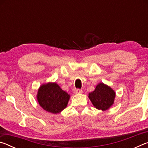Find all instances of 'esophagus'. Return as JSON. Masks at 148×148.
Returning <instances> with one entry per match:
<instances>
[{
	"instance_id": "1",
	"label": "esophagus",
	"mask_w": 148,
	"mask_h": 148,
	"mask_svg": "<svg viewBox=\"0 0 148 148\" xmlns=\"http://www.w3.org/2000/svg\"><path fill=\"white\" fill-rule=\"evenodd\" d=\"M82 90H81V89H77L74 90V93L75 94H79V93H82Z\"/></svg>"
}]
</instances>
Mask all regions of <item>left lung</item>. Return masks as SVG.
<instances>
[{"label": "left lung", "mask_w": 148, "mask_h": 148, "mask_svg": "<svg viewBox=\"0 0 148 148\" xmlns=\"http://www.w3.org/2000/svg\"><path fill=\"white\" fill-rule=\"evenodd\" d=\"M89 99L95 108L106 111L114 103L116 92L104 83H99L93 91L89 93Z\"/></svg>", "instance_id": "8db88e82"}]
</instances>
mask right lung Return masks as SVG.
Masks as SVG:
<instances>
[{
	"mask_svg": "<svg viewBox=\"0 0 148 148\" xmlns=\"http://www.w3.org/2000/svg\"><path fill=\"white\" fill-rule=\"evenodd\" d=\"M70 95L56 82H48L40 86L37 101L42 108L52 114H59L67 106Z\"/></svg>",
	"mask_w": 148,
	"mask_h": 148,
	"instance_id": "1",
	"label": "right lung"
}]
</instances>
